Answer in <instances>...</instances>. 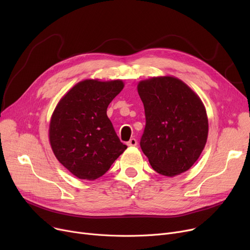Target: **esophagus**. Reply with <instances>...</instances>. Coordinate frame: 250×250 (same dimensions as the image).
I'll return each instance as SVG.
<instances>
[{"label":"esophagus","mask_w":250,"mask_h":250,"mask_svg":"<svg viewBox=\"0 0 250 250\" xmlns=\"http://www.w3.org/2000/svg\"><path fill=\"white\" fill-rule=\"evenodd\" d=\"M137 144H138V141H137L135 138H132V139H130V140L126 143V145H127L128 147H136Z\"/></svg>","instance_id":"obj_1"}]
</instances>
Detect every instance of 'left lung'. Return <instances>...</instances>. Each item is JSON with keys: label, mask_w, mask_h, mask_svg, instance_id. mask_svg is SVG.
<instances>
[{"label": "left lung", "mask_w": 250, "mask_h": 250, "mask_svg": "<svg viewBox=\"0 0 250 250\" xmlns=\"http://www.w3.org/2000/svg\"><path fill=\"white\" fill-rule=\"evenodd\" d=\"M138 92L146 116L140 142L143 153L161 175L186 172L199 159L208 139L202 100L187 84L169 76L141 81Z\"/></svg>", "instance_id": "obj_1"}]
</instances>
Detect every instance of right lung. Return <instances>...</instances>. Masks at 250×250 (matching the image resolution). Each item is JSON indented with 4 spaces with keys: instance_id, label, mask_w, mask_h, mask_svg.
Segmentation results:
<instances>
[{
    "instance_id": "right-lung-1",
    "label": "right lung",
    "mask_w": 250,
    "mask_h": 250,
    "mask_svg": "<svg viewBox=\"0 0 250 250\" xmlns=\"http://www.w3.org/2000/svg\"><path fill=\"white\" fill-rule=\"evenodd\" d=\"M124 86L122 80L79 82L60 100L51 115V149L78 178H99L127 148L106 114L109 103Z\"/></svg>"
}]
</instances>
